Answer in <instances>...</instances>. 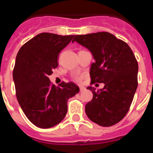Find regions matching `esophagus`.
<instances>
[{
    "label": "esophagus",
    "instance_id": "1",
    "mask_svg": "<svg viewBox=\"0 0 153 153\" xmlns=\"http://www.w3.org/2000/svg\"><path fill=\"white\" fill-rule=\"evenodd\" d=\"M79 88H80V91H83L85 89V87H83V86H79Z\"/></svg>",
    "mask_w": 153,
    "mask_h": 153
}]
</instances>
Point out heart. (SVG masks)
<instances>
[{
	"instance_id": "heart-1",
	"label": "heart",
	"mask_w": 153,
	"mask_h": 153,
	"mask_svg": "<svg viewBox=\"0 0 153 153\" xmlns=\"http://www.w3.org/2000/svg\"><path fill=\"white\" fill-rule=\"evenodd\" d=\"M73 79L75 80V81H81V80L82 79V75H78V74L74 75H73Z\"/></svg>"
}]
</instances>
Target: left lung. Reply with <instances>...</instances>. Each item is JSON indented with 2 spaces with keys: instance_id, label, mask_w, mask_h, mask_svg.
<instances>
[{
  "instance_id": "1",
  "label": "left lung",
  "mask_w": 153,
  "mask_h": 153,
  "mask_svg": "<svg viewBox=\"0 0 153 153\" xmlns=\"http://www.w3.org/2000/svg\"><path fill=\"white\" fill-rule=\"evenodd\" d=\"M89 50L95 62L91 64V84L104 83L102 89L88 87L93 99L85 112L94 123L109 127L128 113L137 88L138 63L128 44L109 32L75 35L73 41Z\"/></svg>"
}]
</instances>
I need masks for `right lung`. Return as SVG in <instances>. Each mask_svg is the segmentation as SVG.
I'll return each instance as SVG.
<instances>
[{
    "label": "right lung",
    "mask_w": 153,
    "mask_h": 153,
    "mask_svg": "<svg viewBox=\"0 0 153 153\" xmlns=\"http://www.w3.org/2000/svg\"><path fill=\"white\" fill-rule=\"evenodd\" d=\"M74 35L41 33L19 49L13 72L17 100L35 126L50 128L65 118L69 98L79 92L73 82L51 84L49 75L58 66V56Z\"/></svg>",
    "instance_id": "obj_1"
}]
</instances>
